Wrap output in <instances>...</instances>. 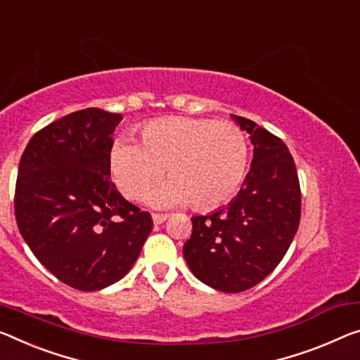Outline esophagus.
I'll use <instances>...</instances> for the list:
<instances>
[{
  "label": "esophagus",
  "instance_id": "34e87169",
  "mask_svg": "<svg viewBox=\"0 0 360 360\" xmlns=\"http://www.w3.org/2000/svg\"><path fill=\"white\" fill-rule=\"evenodd\" d=\"M165 219H167V214H153V220H154V224H162L164 222V220Z\"/></svg>",
  "mask_w": 360,
  "mask_h": 360
}]
</instances>
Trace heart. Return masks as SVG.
Returning a JSON list of instances; mask_svg holds the SVG:
<instances>
[{
	"label": "heart",
	"instance_id": "obj_1",
	"mask_svg": "<svg viewBox=\"0 0 360 360\" xmlns=\"http://www.w3.org/2000/svg\"><path fill=\"white\" fill-rule=\"evenodd\" d=\"M140 138L141 145L115 141L109 153L110 176L127 199L141 198L165 170L170 180L149 193V202L212 211L245 181L250 148L235 124L174 115L145 124Z\"/></svg>",
	"mask_w": 360,
	"mask_h": 360
}]
</instances>
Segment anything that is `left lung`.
<instances>
[{"label": "left lung", "instance_id": "1", "mask_svg": "<svg viewBox=\"0 0 360 360\" xmlns=\"http://www.w3.org/2000/svg\"><path fill=\"white\" fill-rule=\"evenodd\" d=\"M235 120L251 135V170L229 206L191 217L184 245L196 278L225 292L250 290L272 274L301 220V186L288 148L252 120Z\"/></svg>", "mask_w": 360, "mask_h": 360}]
</instances>
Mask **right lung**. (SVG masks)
Listing matches in <instances>:
<instances>
[{
    "mask_svg": "<svg viewBox=\"0 0 360 360\" xmlns=\"http://www.w3.org/2000/svg\"><path fill=\"white\" fill-rule=\"evenodd\" d=\"M122 115L77 110L32 136L22 153L14 212L35 257L63 283L96 291L135 264L153 230L110 181L109 153Z\"/></svg>",
    "mask_w": 360,
    "mask_h": 360,
    "instance_id": "obj_1",
    "label": "right lung"
}]
</instances>
